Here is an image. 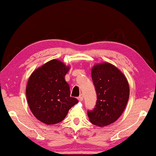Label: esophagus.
Segmentation results:
<instances>
[{
	"instance_id": "esophagus-1",
	"label": "esophagus",
	"mask_w": 156,
	"mask_h": 156,
	"mask_svg": "<svg viewBox=\"0 0 156 156\" xmlns=\"http://www.w3.org/2000/svg\"><path fill=\"white\" fill-rule=\"evenodd\" d=\"M83 99V94H81L80 96L78 97V100H80V101H82Z\"/></svg>"
}]
</instances>
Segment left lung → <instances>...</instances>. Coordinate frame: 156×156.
I'll list each match as a JSON object with an SVG mask.
<instances>
[{"mask_svg": "<svg viewBox=\"0 0 156 156\" xmlns=\"http://www.w3.org/2000/svg\"><path fill=\"white\" fill-rule=\"evenodd\" d=\"M92 80L97 95L95 106L87 113L93 125L103 127L114 123L123 113L130 89L126 76L113 65L93 66Z\"/></svg>", "mask_w": 156, "mask_h": 156, "instance_id": "obj_1", "label": "left lung"}]
</instances>
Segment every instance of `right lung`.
Returning <instances> with one entry per match:
<instances>
[{"label":"right lung","instance_id":"1","mask_svg":"<svg viewBox=\"0 0 156 156\" xmlns=\"http://www.w3.org/2000/svg\"><path fill=\"white\" fill-rule=\"evenodd\" d=\"M69 68L54 59L33 72L28 80L26 93L30 109L47 125L63 121L69 109L78 102L70 96V86L65 81Z\"/></svg>","mask_w":156,"mask_h":156}]
</instances>
